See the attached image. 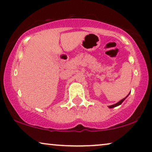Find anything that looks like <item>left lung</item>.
Masks as SVG:
<instances>
[{
    "instance_id": "1",
    "label": "left lung",
    "mask_w": 152,
    "mask_h": 152,
    "mask_svg": "<svg viewBox=\"0 0 152 152\" xmlns=\"http://www.w3.org/2000/svg\"><path fill=\"white\" fill-rule=\"evenodd\" d=\"M129 94H130V93H129ZM128 96H129V95H128ZM128 96H126V97H125V98H124V99H122V100H121V101H120V102H119L116 103V104H115L111 105V106H109L108 107H109V108H114V107H116V106H120V105L122 104V103L123 102H124V101L125 100V99H126V97Z\"/></svg>"
}]
</instances>
